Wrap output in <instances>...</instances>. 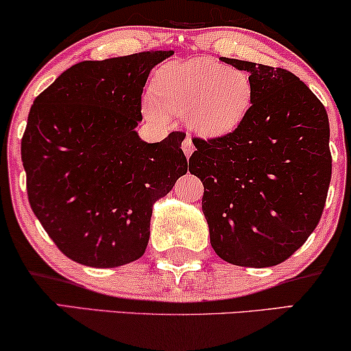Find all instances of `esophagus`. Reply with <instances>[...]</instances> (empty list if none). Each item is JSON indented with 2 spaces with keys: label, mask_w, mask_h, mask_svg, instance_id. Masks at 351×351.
<instances>
[{
  "label": "esophagus",
  "mask_w": 351,
  "mask_h": 351,
  "mask_svg": "<svg viewBox=\"0 0 351 351\" xmlns=\"http://www.w3.org/2000/svg\"><path fill=\"white\" fill-rule=\"evenodd\" d=\"M182 149H184V153H185L186 158L192 156V153L195 152V147H193L192 138H189V136H186V138L184 140V143H182Z\"/></svg>",
  "instance_id": "1"
}]
</instances>
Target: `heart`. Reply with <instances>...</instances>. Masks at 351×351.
Returning <instances> with one entry per match:
<instances>
[{
	"label": "heart",
	"instance_id": "heart-1",
	"mask_svg": "<svg viewBox=\"0 0 351 351\" xmlns=\"http://www.w3.org/2000/svg\"><path fill=\"white\" fill-rule=\"evenodd\" d=\"M156 97L145 95L143 112L154 122L169 116L189 117V124L208 138L229 135L247 119L254 101L252 79L211 59L171 62L158 72Z\"/></svg>",
	"mask_w": 351,
	"mask_h": 351
}]
</instances>
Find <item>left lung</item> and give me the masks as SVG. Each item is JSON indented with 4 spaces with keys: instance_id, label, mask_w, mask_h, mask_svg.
<instances>
[{
    "instance_id": "left-lung-1",
    "label": "left lung",
    "mask_w": 351,
    "mask_h": 351,
    "mask_svg": "<svg viewBox=\"0 0 351 351\" xmlns=\"http://www.w3.org/2000/svg\"><path fill=\"white\" fill-rule=\"evenodd\" d=\"M221 59L252 79V111L229 135L193 138L189 171L203 182L202 208L217 256L243 267L276 266L321 219L332 174L329 117L292 72Z\"/></svg>"
}]
</instances>
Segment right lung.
I'll return each mask as SVG.
<instances>
[{"mask_svg": "<svg viewBox=\"0 0 351 351\" xmlns=\"http://www.w3.org/2000/svg\"><path fill=\"white\" fill-rule=\"evenodd\" d=\"M172 54L82 61L32 104L21 143L27 195L49 239L72 261L117 267L138 259L153 204L186 174L182 132L148 143L135 130L149 72Z\"/></svg>", "mask_w": 351, "mask_h": 351, "instance_id": "obj_1", "label": "right lung"}]
</instances>
